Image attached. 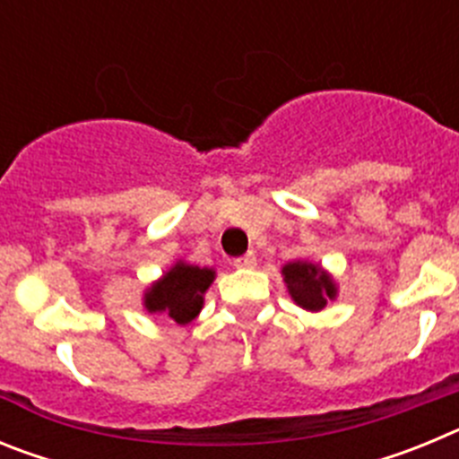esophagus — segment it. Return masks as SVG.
<instances>
[{
	"mask_svg": "<svg viewBox=\"0 0 459 459\" xmlns=\"http://www.w3.org/2000/svg\"><path fill=\"white\" fill-rule=\"evenodd\" d=\"M234 266H237V269H255V266H257V257H255L253 253L243 255V257L234 259Z\"/></svg>",
	"mask_w": 459,
	"mask_h": 459,
	"instance_id": "esophagus-1",
	"label": "esophagus"
}]
</instances>
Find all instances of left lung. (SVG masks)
Here are the masks:
<instances>
[{
    "mask_svg": "<svg viewBox=\"0 0 459 459\" xmlns=\"http://www.w3.org/2000/svg\"><path fill=\"white\" fill-rule=\"evenodd\" d=\"M282 282L291 301L307 312H319L338 299V282L322 264L310 259H294L282 266Z\"/></svg>",
    "mask_w": 459,
    "mask_h": 459,
    "instance_id": "obj_1",
    "label": "left lung"
}]
</instances>
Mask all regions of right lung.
<instances>
[{
  "label": "right lung",
  "mask_w": 459,
  "mask_h": 459,
  "mask_svg": "<svg viewBox=\"0 0 459 459\" xmlns=\"http://www.w3.org/2000/svg\"><path fill=\"white\" fill-rule=\"evenodd\" d=\"M216 280V269L195 266L186 259H177L168 271L144 290L142 306L149 315L168 319V322H193L204 307V294Z\"/></svg>",
  "instance_id": "right-lung-1"
}]
</instances>
